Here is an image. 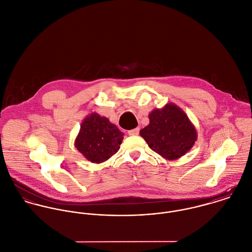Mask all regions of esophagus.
I'll return each mask as SVG.
<instances>
[{"label": "esophagus", "instance_id": "obj_1", "mask_svg": "<svg viewBox=\"0 0 252 252\" xmlns=\"http://www.w3.org/2000/svg\"><path fill=\"white\" fill-rule=\"evenodd\" d=\"M139 127H136V128H134V129L128 130L127 133H128V135H130V136H134V135H138V134H139Z\"/></svg>", "mask_w": 252, "mask_h": 252}]
</instances>
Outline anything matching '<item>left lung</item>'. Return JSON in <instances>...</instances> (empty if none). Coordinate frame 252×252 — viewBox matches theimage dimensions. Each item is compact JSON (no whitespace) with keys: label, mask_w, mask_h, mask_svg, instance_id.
Listing matches in <instances>:
<instances>
[{"label":"left lung","mask_w":252,"mask_h":252,"mask_svg":"<svg viewBox=\"0 0 252 252\" xmlns=\"http://www.w3.org/2000/svg\"><path fill=\"white\" fill-rule=\"evenodd\" d=\"M150 124L140 130L149 147L168 160L186 155L197 139L194 126L187 114L173 103L149 114Z\"/></svg>","instance_id":"8db88e82"}]
</instances>
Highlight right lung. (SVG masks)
Returning <instances> with one entry per match:
<instances>
[{
    "label": "right lung",
    "instance_id": "obj_1",
    "mask_svg": "<svg viewBox=\"0 0 252 252\" xmlns=\"http://www.w3.org/2000/svg\"><path fill=\"white\" fill-rule=\"evenodd\" d=\"M124 139V133L97 113L86 117L75 139V147L94 163H101L115 155Z\"/></svg>",
    "mask_w": 252,
    "mask_h": 252
}]
</instances>
